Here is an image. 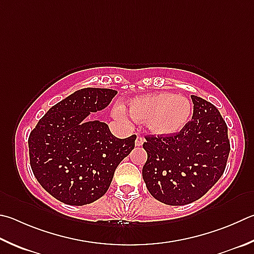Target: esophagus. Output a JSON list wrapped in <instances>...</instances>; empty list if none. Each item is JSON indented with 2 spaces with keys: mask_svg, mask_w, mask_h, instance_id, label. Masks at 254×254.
<instances>
[{
  "mask_svg": "<svg viewBox=\"0 0 254 254\" xmlns=\"http://www.w3.org/2000/svg\"><path fill=\"white\" fill-rule=\"evenodd\" d=\"M143 143H144V139H143L142 136H140V135H137V137H136V140H135V146H141Z\"/></svg>",
  "mask_w": 254,
  "mask_h": 254,
  "instance_id": "obj_1",
  "label": "esophagus"
}]
</instances>
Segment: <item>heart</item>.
<instances>
[{
  "label": "heart",
  "mask_w": 254,
  "mask_h": 254,
  "mask_svg": "<svg viewBox=\"0 0 254 254\" xmlns=\"http://www.w3.org/2000/svg\"><path fill=\"white\" fill-rule=\"evenodd\" d=\"M130 117L137 122H145L150 132L158 136H170L181 132L190 121L192 107L186 96L169 92L136 96L130 101ZM119 118H124L121 108Z\"/></svg>",
  "instance_id": "obj_1"
}]
</instances>
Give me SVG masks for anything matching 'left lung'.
<instances>
[{"instance_id":"8db88e82","label":"left lung","mask_w":254,"mask_h":254,"mask_svg":"<svg viewBox=\"0 0 254 254\" xmlns=\"http://www.w3.org/2000/svg\"><path fill=\"white\" fill-rule=\"evenodd\" d=\"M192 120L178 134L146 136L142 177L151 195L168 205L199 200L224 172L230 153L228 127L213 104L191 95Z\"/></svg>"}]
</instances>
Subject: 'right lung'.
<instances>
[{
	"instance_id": "obj_1",
	"label": "right lung",
	"mask_w": 254,
	"mask_h": 254,
	"mask_svg": "<svg viewBox=\"0 0 254 254\" xmlns=\"http://www.w3.org/2000/svg\"><path fill=\"white\" fill-rule=\"evenodd\" d=\"M118 91L86 87L53 105L29 137L36 180L55 199L84 205L105 194L115 169L134 149L136 136L118 139L90 114L108 107Z\"/></svg>"
}]
</instances>
